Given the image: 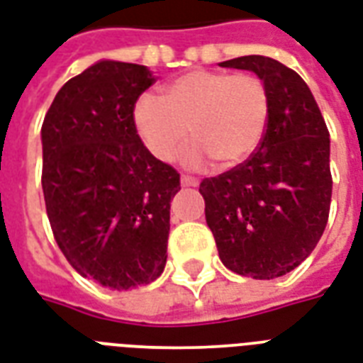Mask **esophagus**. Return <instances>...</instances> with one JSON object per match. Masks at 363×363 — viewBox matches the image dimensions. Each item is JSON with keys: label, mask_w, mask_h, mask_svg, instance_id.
<instances>
[{"label": "esophagus", "mask_w": 363, "mask_h": 363, "mask_svg": "<svg viewBox=\"0 0 363 363\" xmlns=\"http://www.w3.org/2000/svg\"><path fill=\"white\" fill-rule=\"evenodd\" d=\"M182 185H184V187H196V185H199V179H196L195 176L182 174Z\"/></svg>", "instance_id": "34e87169"}]
</instances>
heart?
I'll return each mask as SVG.
<instances>
[{
	"label": "heart",
	"mask_w": 363,
	"mask_h": 363,
	"mask_svg": "<svg viewBox=\"0 0 363 363\" xmlns=\"http://www.w3.org/2000/svg\"><path fill=\"white\" fill-rule=\"evenodd\" d=\"M271 100L265 81L248 72L193 69L164 89L143 94L134 106V125L143 145L159 161H174L187 142L185 162L201 167L212 157L220 167L246 161L265 136Z\"/></svg>",
	"instance_id": "obj_1"
}]
</instances>
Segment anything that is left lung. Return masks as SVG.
<instances>
[{
  "label": "left lung",
  "mask_w": 363,
  "mask_h": 363,
  "mask_svg": "<svg viewBox=\"0 0 363 363\" xmlns=\"http://www.w3.org/2000/svg\"><path fill=\"white\" fill-rule=\"evenodd\" d=\"M265 81L271 113L257 150L204 178L206 223L227 269L257 280L294 271L316 248L330 218V130L301 75L259 55L221 62Z\"/></svg>",
  "instance_id": "obj_1"
}]
</instances>
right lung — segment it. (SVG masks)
I'll use <instances>...</instances> for the list:
<instances>
[{"label": "right lung", "mask_w": 363, "mask_h": 363, "mask_svg": "<svg viewBox=\"0 0 363 363\" xmlns=\"http://www.w3.org/2000/svg\"><path fill=\"white\" fill-rule=\"evenodd\" d=\"M155 83L140 64L102 60L75 75L41 126L45 208L62 254L111 289L153 282L167 265L179 174L151 155L134 125Z\"/></svg>", "instance_id": "right-lung-1"}]
</instances>
